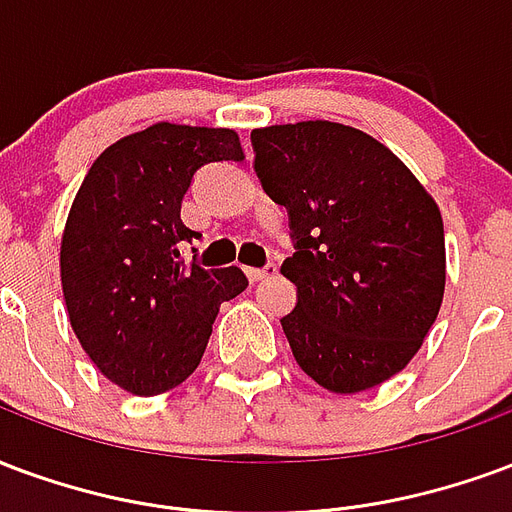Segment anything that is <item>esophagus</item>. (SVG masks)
I'll use <instances>...</instances> for the list:
<instances>
[{
    "label": "esophagus",
    "instance_id": "esophagus-1",
    "mask_svg": "<svg viewBox=\"0 0 512 512\" xmlns=\"http://www.w3.org/2000/svg\"><path fill=\"white\" fill-rule=\"evenodd\" d=\"M245 275H248L253 283H259L272 278V275H278V267H275V264H267V267H245Z\"/></svg>",
    "mask_w": 512,
    "mask_h": 512
}]
</instances>
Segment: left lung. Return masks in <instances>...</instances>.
<instances>
[{"label": "left lung", "instance_id": "8db88e82", "mask_svg": "<svg viewBox=\"0 0 512 512\" xmlns=\"http://www.w3.org/2000/svg\"><path fill=\"white\" fill-rule=\"evenodd\" d=\"M256 174L289 210L297 286L283 316L297 365L354 395L404 371L445 297V226L434 196L382 141L308 119L251 133Z\"/></svg>", "mask_w": 512, "mask_h": 512}]
</instances>
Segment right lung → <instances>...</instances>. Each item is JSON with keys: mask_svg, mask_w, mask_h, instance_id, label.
<instances>
[{"mask_svg": "<svg viewBox=\"0 0 512 512\" xmlns=\"http://www.w3.org/2000/svg\"><path fill=\"white\" fill-rule=\"evenodd\" d=\"M245 160L237 130L155 122L100 152L78 188L59 245L70 327L98 371L133 395L188 379L220 302L248 289L240 267L185 264L199 237L179 210L193 174Z\"/></svg>", "mask_w": 512, "mask_h": 512, "instance_id": "add662e5", "label": "right lung"}]
</instances>
